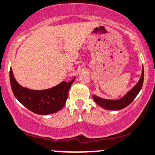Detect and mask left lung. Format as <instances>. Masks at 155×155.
<instances>
[{
	"instance_id": "1",
	"label": "left lung",
	"mask_w": 155,
	"mask_h": 155,
	"mask_svg": "<svg viewBox=\"0 0 155 155\" xmlns=\"http://www.w3.org/2000/svg\"><path fill=\"white\" fill-rule=\"evenodd\" d=\"M144 81V67H142V76H141L139 81L138 83L127 93L122 98L118 100H109V99H104L99 97L96 95H92L93 99L96 102L97 104L101 107L110 110H119L124 109L126 107L128 106L131 102L136 98L137 94L140 91L143 85Z\"/></svg>"
}]
</instances>
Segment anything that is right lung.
<instances>
[{
	"mask_svg": "<svg viewBox=\"0 0 155 155\" xmlns=\"http://www.w3.org/2000/svg\"><path fill=\"white\" fill-rule=\"evenodd\" d=\"M75 79L69 82H62L48 89L31 90L21 86L15 79L12 69L10 70V85L15 97L29 110L40 115H48L62 109Z\"/></svg>",
	"mask_w": 155,
	"mask_h": 155,
	"instance_id": "add662e5",
	"label": "right lung"
}]
</instances>
